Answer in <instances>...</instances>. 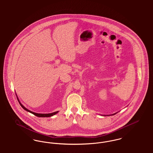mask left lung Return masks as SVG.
Wrapping results in <instances>:
<instances>
[{
	"label": "left lung",
	"instance_id": "obj_1",
	"mask_svg": "<svg viewBox=\"0 0 153 153\" xmlns=\"http://www.w3.org/2000/svg\"><path fill=\"white\" fill-rule=\"evenodd\" d=\"M115 114H117V113H115ZM115 114H112V115H115ZM108 116H109V115H108Z\"/></svg>",
	"mask_w": 153,
	"mask_h": 153
}]
</instances>
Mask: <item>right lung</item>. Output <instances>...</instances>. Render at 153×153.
Returning a JSON list of instances; mask_svg holds the SVG:
<instances>
[{"label":"right lung","mask_w":153,"mask_h":153,"mask_svg":"<svg viewBox=\"0 0 153 153\" xmlns=\"http://www.w3.org/2000/svg\"><path fill=\"white\" fill-rule=\"evenodd\" d=\"M17 99H18L20 105H21V107H22L23 109H25V110H26V111H28V112H29L31 113V114H33V115H36V117H51L53 116V115H56V114H57L58 112V111H56V112H53V113H51V114H38V113H35V112H33L30 111L29 109H27L26 108H25V107L22 105V104L20 102L19 99H18V98H17Z\"/></svg>","instance_id":"add662e5"}]
</instances>
